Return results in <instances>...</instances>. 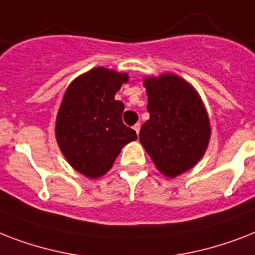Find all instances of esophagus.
<instances>
[{"mask_svg":"<svg viewBox=\"0 0 255 255\" xmlns=\"http://www.w3.org/2000/svg\"><path fill=\"white\" fill-rule=\"evenodd\" d=\"M133 129L136 131V133L139 135V131H140V123H136L135 126H133Z\"/></svg>","mask_w":255,"mask_h":255,"instance_id":"obj_1","label":"esophagus"}]
</instances>
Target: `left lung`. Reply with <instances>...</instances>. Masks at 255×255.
Instances as JSON below:
<instances>
[{
    "mask_svg": "<svg viewBox=\"0 0 255 255\" xmlns=\"http://www.w3.org/2000/svg\"><path fill=\"white\" fill-rule=\"evenodd\" d=\"M149 120L139 139L157 169L178 176L200 161L210 137L208 115L194 88L173 74L147 78Z\"/></svg>",
    "mask_w": 255,
    "mask_h": 255,
    "instance_id": "obj_1",
    "label": "left lung"
}]
</instances>
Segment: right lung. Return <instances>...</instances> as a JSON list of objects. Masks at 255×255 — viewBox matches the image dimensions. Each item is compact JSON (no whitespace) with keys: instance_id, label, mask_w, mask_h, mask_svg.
Returning a JSON list of instances; mask_svg holds the SVG:
<instances>
[{"instance_id":"obj_1","label":"right lung","mask_w":255,"mask_h":255,"mask_svg":"<svg viewBox=\"0 0 255 255\" xmlns=\"http://www.w3.org/2000/svg\"><path fill=\"white\" fill-rule=\"evenodd\" d=\"M128 78L126 74L98 67L77 78L65 94L57 118L55 135L71 167L96 178L110 170L135 129L123 123L124 104L115 94Z\"/></svg>"}]
</instances>
